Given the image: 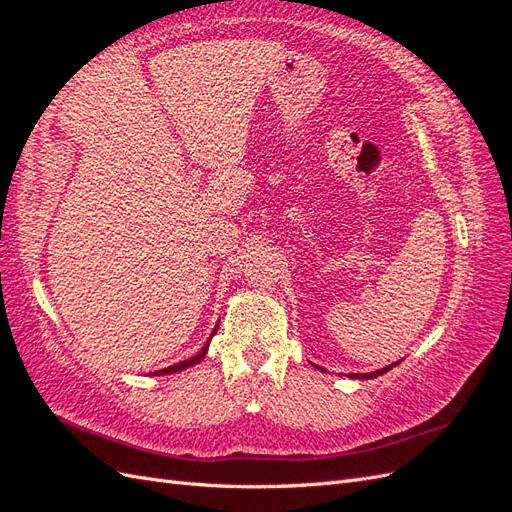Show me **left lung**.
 Wrapping results in <instances>:
<instances>
[{
    "mask_svg": "<svg viewBox=\"0 0 512 512\" xmlns=\"http://www.w3.org/2000/svg\"><path fill=\"white\" fill-rule=\"evenodd\" d=\"M397 363H393V365H389V367H384V369H378V371H374V374H350V378H378V376H382V374H386V371H389V369H393Z\"/></svg>",
    "mask_w": 512,
    "mask_h": 512,
    "instance_id": "1",
    "label": "left lung"
}]
</instances>
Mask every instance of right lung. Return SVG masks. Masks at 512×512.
<instances>
[{
    "label": "right lung",
    "instance_id": "1",
    "mask_svg": "<svg viewBox=\"0 0 512 512\" xmlns=\"http://www.w3.org/2000/svg\"><path fill=\"white\" fill-rule=\"evenodd\" d=\"M218 331V329H213V333ZM213 333H211V337H213ZM211 337H209V342H211ZM209 342L203 346V350H200L196 356H192V359H188V361H181V363H177V365H170V367H166V369H160V371H156L158 376H164V374H175V371H181V369H185V367H190V365H196L198 361H203L205 359V354H207V348H209Z\"/></svg>",
    "mask_w": 512,
    "mask_h": 512
}]
</instances>
